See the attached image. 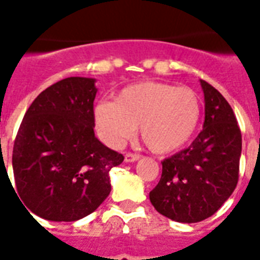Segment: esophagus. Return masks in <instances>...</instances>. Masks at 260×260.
Here are the masks:
<instances>
[{"mask_svg":"<svg viewBox=\"0 0 260 260\" xmlns=\"http://www.w3.org/2000/svg\"><path fill=\"white\" fill-rule=\"evenodd\" d=\"M126 163H132V162H136L140 159V155L139 154H134V152H126L125 156H124Z\"/></svg>","mask_w":260,"mask_h":260,"instance_id":"obj_1","label":"esophagus"}]
</instances>
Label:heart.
Here are the masks:
<instances>
[{"label":"heart","mask_w":260,"mask_h":260,"mask_svg":"<svg viewBox=\"0 0 260 260\" xmlns=\"http://www.w3.org/2000/svg\"><path fill=\"white\" fill-rule=\"evenodd\" d=\"M201 117V101L190 87L143 82L122 89L116 102L94 108L95 125L109 146L120 147L140 128V136L155 154H169L190 140Z\"/></svg>","instance_id":"obj_1"}]
</instances>
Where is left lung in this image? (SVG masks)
<instances>
[{"label":"left lung","instance_id":"1","mask_svg":"<svg viewBox=\"0 0 260 260\" xmlns=\"http://www.w3.org/2000/svg\"><path fill=\"white\" fill-rule=\"evenodd\" d=\"M204 129L190 147L162 162V177L150 191L159 213L178 222L210 217L234 193L239 181L242 132L231 105L201 79Z\"/></svg>","mask_w":260,"mask_h":260}]
</instances>
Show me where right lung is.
I'll return each mask as SVG.
<instances>
[{"mask_svg":"<svg viewBox=\"0 0 260 260\" xmlns=\"http://www.w3.org/2000/svg\"><path fill=\"white\" fill-rule=\"evenodd\" d=\"M94 82L62 79L39 94L24 114L12 165L26 212L50 221H77L109 196V171L124 156L94 136Z\"/></svg>","mask_w":260,"mask_h":260,"instance_id":"right-lung-1","label":"right lung"}]
</instances>
